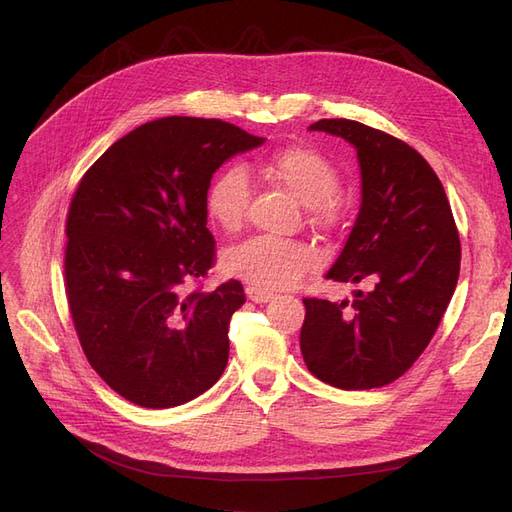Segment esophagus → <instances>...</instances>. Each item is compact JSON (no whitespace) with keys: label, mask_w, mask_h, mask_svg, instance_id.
Returning a JSON list of instances; mask_svg holds the SVG:
<instances>
[{"label":"esophagus","mask_w":512,"mask_h":512,"mask_svg":"<svg viewBox=\"0 0 512 512\" xmlns=\"http://www.w3.org/2000/svg\"><path fill=\"white\" fill-rule=\"evenodd\" d=\"M245 294H247V299L254 301V303H267V301L273 299V292L256 288V286H247V288H245Z\"/></svg>","instance_id":"34e87169"}]
</instances>
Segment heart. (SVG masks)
<instances>
[{
    "instance_id": "heart-1",
    "label": "heart",
    "mask_w": 512,
    "mask_h": 512,
    "mask_svg": "<svg viewBox=\"0 0 512 512\" xmlns=\"http://www.w3.org/2000/svg\"><path fill=\"white\" fill-rule=\"evenodd\" d=\"M267 175L307 205V220L320 230H337L348 218V203L335 190L337 164L316 147L290 145L275 151L265 166ZM250 205V177L239 164L220 170L207 190L209 218L226 232L243 226ZM322 256L312 243L258 235L224 254V269L262 290H280L297 284L320 267Z\"/></svg>"
}]
</instances>
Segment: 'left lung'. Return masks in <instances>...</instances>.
Instances as JSON below:
<instances>
[{
    "label": "left lung",
    "mask_w": 512,
    "mask_h": 512,
    "mask_svg": "<svg viewBox=\"0 0 512 512\" xmlns=\"http://www.w3.org/2000/svg\"><path fill=\"white\" fill-rule=\"evenodd\" d=\"M309 130L356 149L361 211L327 280L363 290L352 303L303 299L301 354L337 389H378L404 376L436 333L457 286L459 232L438 175L408 143L352 119Z\"/></svg>",
    "instance_id": "obj_1"
}]
</instances>
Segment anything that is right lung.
<instances>
[{
  "label": "right lung",
  "mask_w": 512,
  "mask_h": 512,
  "mask_svg": "<svg viewBox=\"0 0 512 512\" xmlns=\"http://www.w3.org/2000/svg\"><path fill=\"white\" fill-rule=\"evenodd\" d=\"M262 143L222 119L162 117L108 147L72 196L64 271L74 329L96 374L136 406H181L222 376L243 286H188L215 265L213 173Z\"/></svg>",
  "instance_id": "obj_1"
}]
</instances>
